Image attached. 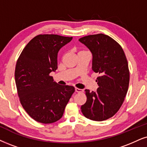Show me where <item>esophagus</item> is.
I'll use <instances>...</instances> for the list:
<instances>
[{"label":"esophagus","instance_id":"1","mask_svg":"<svg viewBox=\"0 0 147 147\" xmlns=\"http://www.w3.org/2000/svg\"><path fill=\"white\" fill-rule=\"evenodd\" d=\"M75 92L77 93H81V92H83V90H81V89H79V88H77V87H76Z\"/></svg>","mask_w":147,"mask_h":147}]
</instances>
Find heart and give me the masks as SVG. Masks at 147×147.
<instances>
[{"label": "heart", "mask_w": 147, "mask_h": 147, "mask_svg": "<svg viewBox=\"0 0 147 147\" xmlns=\"http://www.w3.org/2000/svg\"><path fill=\"white\" fill-rule=\"evenodd\" d=\"M80 52H81V51H80Z\"/></svg>", "instance_id": "b5f03b06"}]
</instances>
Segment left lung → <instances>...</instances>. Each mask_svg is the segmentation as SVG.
Instances as JSON below:
<instances>
[{
	"instance_id": "1",
	"label": "left lung",
	"mask_w": 147,
	"mask_h": 147,
	"mask_svg": "<svg viewBox=\"0 0 147 147\" xmlns=\"http://www.w3.org/2000/svg\"><path fill=\"white\" fill-rule=\"evenodd\" d=\"M92 53V69L99 73L96 92L85 90L81 112L89 119L102 121L112 117L123 105L129 82L128 62L121 46L104 34L79 38Z\"/></svg>"
}]
</instances>
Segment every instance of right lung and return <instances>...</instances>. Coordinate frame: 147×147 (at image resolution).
Segmentation results:
<instances>
[{
  "mask_svg": "<svg viewBox=\"0 0 147 147\" xmlns=\"http://www.w3.org/2000/svg\"><path fill=\"white\" fill-rule=\"evenodd\" d=\"M72 37L38 34L26 45L17 60L15 80L20 103L30 117L42 123L62 118L75 89L53 81L57 53Z\"/></svg>",
  "mask_w": 147,
  "mask_h": 147,
  "instance_id": "add662e5",
  "label": "right lung"
}]
</instances>
